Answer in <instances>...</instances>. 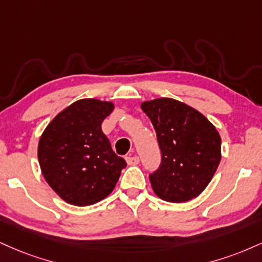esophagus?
I'll return each mask as SVG.
<instances>
[{
	"label": "esophagus",
	"mask_w": 262,
	"mask_h": 262,
	"mask_svg": "<svg viewBox=\"0 0 262 262\" xmlns=\"http://www.w3.org/2000/svg\"><path fill=\"white\" fill-rule=\"evenodd\" d=\"M139 157L138 156H129V157H127V163H128V166H135V165H138V163H139Z\"/></svg>",
	"instance_id": "obj_1"
}]
</instances>
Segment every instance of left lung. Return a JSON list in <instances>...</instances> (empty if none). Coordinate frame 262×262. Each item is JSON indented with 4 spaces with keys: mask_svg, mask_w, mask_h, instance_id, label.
I'll use <instances>...</instances> for the list:
<instances>
[{
    "mask_svg": "<svg viewBox=\"0 0 262 262\" xmlns=\"http://www.w3.org/2000/svg\"><path fill=\"white\" fill-rule=\"evenodd\" d=\"M155 128L161 166L150 176L160 199L185 203L209 185L221 161V137L203 113L182 101L160 97L141 102Z\"/></svg>",
    "mask_w": 262,
    "mask_h": 262,
    "instance_id": "1",
    "label": "left lung"
}]
</instances>
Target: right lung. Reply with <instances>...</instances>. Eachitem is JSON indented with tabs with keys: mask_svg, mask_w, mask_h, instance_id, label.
<instances>
[{
	"mask_svg": "<svg viewBox=\"0 0 262 262\" xmlns=\"http://www.w3.org/2000/svg\"><path fill=\"white\" fill-rule=\"evenodd\" d=\"M111 101L81 99L47 124L37 145L43 178L74 206H89L108 196L127 166L113 152L101 123L111 115Z\"/></svg>",
	"mask_w": 262,
	"mask_h": 262,
	"instance_id": "1",
	"label": "right lung"
}]
</instances>
